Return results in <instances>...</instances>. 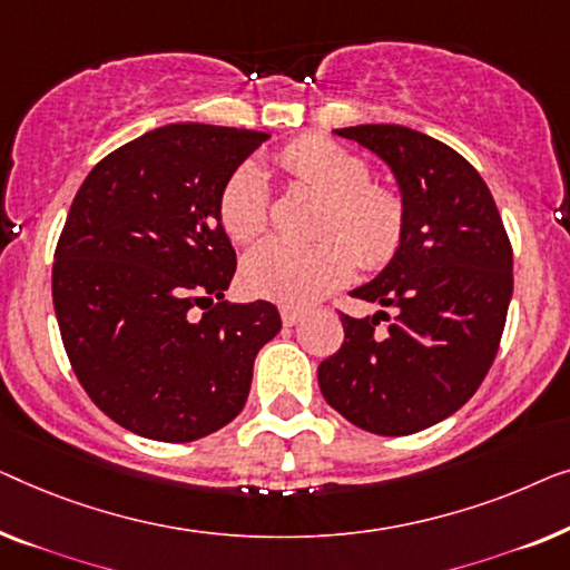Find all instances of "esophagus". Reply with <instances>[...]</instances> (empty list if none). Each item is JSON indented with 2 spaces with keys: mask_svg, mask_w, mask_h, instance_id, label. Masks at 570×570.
Segmentation results:
<instances>
[{
  "mask_svg": "<svg viewBox=\"0 0 570 570\" xmlns=\"http://www.w3.org/2000/svg\"><path fill=\"white\" fill-rule=\"evenodd\" d=\"M302 317H304V312H299V309H288V307L282 309V320H284V325H288V327L302 323Z\"/></svg>",
  "mask_w": 570,
  "mask_h": 570,
  "instance_id": "esophagus-1",
  "label": "esophagus"
}]
</instances>
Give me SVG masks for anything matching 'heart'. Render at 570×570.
<instances>
[{"label":"heart","mask_w":570,"mask_h":570,"mask_svg":"<svg viewBox=\"0 0 570 570\" xmlns=\"http://www.w3.org/2000/svg\"><path fill=\"white\" fill-rule=\"evenodd\" d=\"M278 170L325 196L312 245L268 239L243 263L247 294L309 307L354 276L358 253L368 268L384 266L405 237V204L395 190L368 183V167L341 144L304 136L276 155ZM219 222L239 245L263 235L268 222V188L261 167L243 163L222 186Z\"/></svg>","instance_id":"b5f03b06"}]
</instances>
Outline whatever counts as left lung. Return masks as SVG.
Wrapping results in <instances>:
<instances>
[{
	"instance_id": "left-lung-1",
	"label": "left lung",
	"mask_w": 570,
	"mask_h": 570,
	"mask_svg": "<svg viewBox=\"0 0 570 570\" xmlns=\"http://www.w3.org/2000/svg\"><path fill=\"white\" fill-rule=\"evenodd\" d=\"M335 134L387 163L405 237L382 274L351 292L391 312L341 315L346 338L317 382L354 426L415 434L460 411L485 380L514 292V253L485 180L452 147L392 124Z\"/></svg>"
}]
</instances>
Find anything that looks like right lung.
I'll use <instances>...</instances> for the list:
<instances>
[{
    "instance_id": "1",
    "label": "right lung",
    "mask_w": 570,
    "mask_h": 570,
    "mask_svg": "<svg viewBox=\"0 0 570 570\" xmlns=\"http://www.w3.org/2000/svg\"><path fill=\"white\" fill-rule=\"evenodd\" d=\"M266 139L155 128L102 157L71 202L51 276L61 341L92 403L134 434L180 444L227 426L282 331L271 302H224L237 255L216 212Z\"/></svg>"
}]
</instances>
